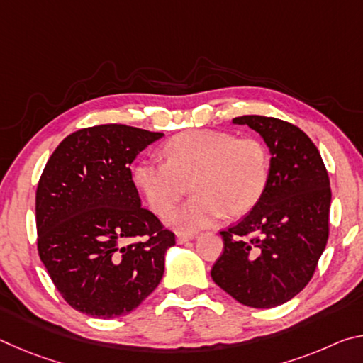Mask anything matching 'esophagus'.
Wrapping results in <instances>:
<instances>
[{
  "mask_svg": "<svg viewBox=\"0 0 363 363\" xmlns=\"http://www.w3.org/2000/svg\"><path fill=\"white\" fill-rule=\"evenodd\" d=\"M192 238H194V233H177L176 240H177V243L182 245L189 240H192Z\"/></svg>",
  "mask_w": 363,
  "mask_h": 363,
  "instance_id": "1",
  "label": "esophagus"
}]
</instances>
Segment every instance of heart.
I'll use <instances>...</instances> for the list:
<instances>
[{
	"instance_id": "heart-1",
	"label": "heart",
	"mask_w": 363,
	"mask_h": 363,
	"mask_svg": "<svg viewBox=\"0 0 363 363\" xmlns=\"http://www.w3.org/2000/svg\"><path fill=\"white\" fill-rule=\"evenodd\" d=\"M167 162L147 158L133 168L134 186L155 213L173 210L190 181L195 194L167 223L181 232L211 225L225 213L251 210L266 190L269 153L253 136L235 138L227 131L195 130L171 138L163 145Z\"/></svg>"
}]
</instances>
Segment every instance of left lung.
<instances>
[{
	"label": "left lung",
	"instance_id": "obj_1",
	"mask_svg": "<svg viewBox=\"0 0 363 363\" xmlns=\"http://www.w3.org/2000/svg\"><path fill=\"white\" fill-rule=\"evenodd\" d=\"M261 134L270 150L269 181L247 216L220 230L214 284L238 303L270 309L309 284L327 247L331 189L320 152L304 131L272 116L233 118Z\"/></svg>",
	"mask_w": 363,
	"mask_h": 363
}]
</instances>
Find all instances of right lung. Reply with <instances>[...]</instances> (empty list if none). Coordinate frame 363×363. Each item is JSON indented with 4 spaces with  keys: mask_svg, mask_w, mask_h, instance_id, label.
<instances>
[{
    "mask_svg": "<svg viewBox=\"0 0 363 363\" xmlns=\"http://www.w3.org/2000/svg\"><path fill=\"white\" fill-rule=\"evenodd\" d=\"M162 136L126 125L83 128L57 145L43 169L38 255L60 296L86 315L130 314L163 277L176 235L140 206L130 168Z\"/></svg>",
    "mask_w": 363,
    "mask_h": 363,
    "instance_id": "1",
    "label": "right lung"
}]
</instances>
